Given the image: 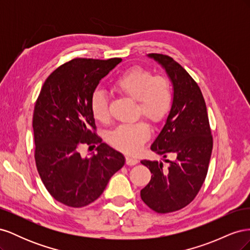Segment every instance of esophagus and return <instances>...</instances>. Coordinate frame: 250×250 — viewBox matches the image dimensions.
Masks as SVG:
<instances>
[{"mask_svg": "<svg viewBox=\"0 0 250 250\" xmlns=\"http://www.w3.org/2000/svg\"><path fill=\"white\" fill-rule=\"evenodd\" d=\"M138 163H139V161L137 160V158L131 157V156H127L126 157V164L128 166H134V165H137Z\"/></svg>", "mask_w": 250, "mask_h": 250, "instance_id": "34e87169", "label": "esophagus"}]
</instances>
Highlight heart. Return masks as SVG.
Here are the masks:
<instances>
[{"label": "heart", "mask_w": 250, "mask_h": 250, "mask_svg": "<svg viewBox=\"0 0 250 250\" xmlns=\"http://www.w3.org/2000/svg\"><path fill=\"white\" fill-rule=\"evenodd\" d=\"M120 93L138 101V115L145 116L153 123H160L168 115L172 104V89L167 77L152 75L140 66L131 67L113 83ZM92 115L100 123H107L110 118L108 98L102 89L96 88L90 95ZM150 138V127L144 120L131 124H122L109 134L111 145L125 152L134 153Z\"/></svg>", "instance_id": "heart-1"}]
</instances>
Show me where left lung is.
Returning a JSON list of instances; mask_svg holds the SVG:
<instances>
[{
  "instance_id": "left-lung-1",
  "label": "left lung",
  "mask_w": 250,
  "mask_h": 250,
  "mask_svg": "<svg viewBox=\"0 0 250 250\" xmlns=\"http://www.w3.org/2000/svg\"><path fill=\"white\" fill-rule=\"evenodd\" d=\"M173 84V102L162 131L151 145L158 155L175 157L163 163L144 160L151 179L141 191V198L158 214L184 208L191 203L207 177L213 150V137L207 105L196 81L172 57L151 53Z\"/></svg>"
}]
</instances>
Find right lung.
<instances>
[{
  "mask_svg": "<svg viewBox=\"0 0 250 250\" xmlns=\"http://www.w3.org/2000/svg\"><path fill=\"white\" fill-rule=\"evenodd\" d=\"M122 59L75 58L51 73L33 112L35 164L51 196L71 208L98 199L123 167L122 153L102 143L89 107L100 80ZM97 143V154L82 158L79 148Z\"/></svg>",
  "mask_w": 250,
  "mask_h": 250,
  "instance_id": "add662e5",
  "label": "right lung"
}]
</instances>
